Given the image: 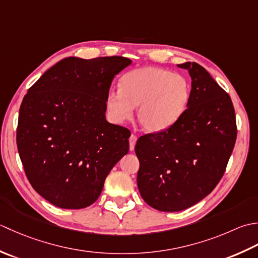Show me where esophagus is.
<instances>
[{"label":"esophagus","instance_id":"1","mask_svg":"<svg viewBox=\"0 0 258 258\" xmlns=\"http://www.w3.org/2000/svg\"><path fill=\"white\" fill-rule=\"evenodd\" d=\"M137 136L136 135H131L130 138H129V147H130V150L133 151L135 149V145L137 143Z\"/></svg>","mask_w":258,"mask_h":258}]
</instances>
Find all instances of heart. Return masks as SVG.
I'll list each match as a JSON object with an SVG mask.
<instances>
[{
  "label": "heart",
  "instance_id": "b5f03b06",
  "mask_svg": "<svg viewBox=\"0 0 258 258\" xmlns=\"http://www.w3.org/2000/svg\"><path fill=\"white\" fill-rule=\"evenodd\" d=\"M191 87L188 79L158 67H144L125 72L120 78L119 90L106 94V109L110 119L121 123L133 115L144 130L158 133L175 123L186 111Z\"/></svg>",
  "mask_w": 258,
  "mask_h": 258
}]
</instances>
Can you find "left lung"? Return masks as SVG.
I'll use <instances>...</instances> for the list:
<instances>
[{
    "mask_svg": "<svg viewBox=\"0 0 258 258\" xmlns=\"http://www.w3.org/2000/svg\"><path fill=\"white\" fill-rule=\"evenodd\" d=\"M178 67L191 78L186 111L164 131L141 136L135 147L141 197L152 208L170 213L191 207L213 191L237 137L228 93L198 63Z\"/></svg>",
    "mask_w": 258,
    "mask_h": 258,
    "instance_id": "8db88e82",
    "label": "left lung"
}]
</instances>
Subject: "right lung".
I'll return each instance as SVG.
<instances>
[{
	"instance_id": "add662e5",
	"label": "right lung",
	"mask_w": 258,
	"mask_h": 258,
	"mask_svg": "<svg viewBox=\"0 0 258 258\" xmlns=\"http://www.w3.org/2000/svg\"><path fill=\"white\" fill-rule=\"evenodd\" d=\"M123 56H69L45 71L20 107L17 144L34 190L56 207L90 206L113 166L129 151L130 131L106 120Z\"/></svg>"
}]
</instances>
